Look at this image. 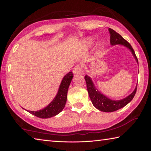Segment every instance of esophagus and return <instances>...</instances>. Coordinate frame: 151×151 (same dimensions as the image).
Returning a JSON list of instances; mask_svg holds the SVG:
<instances>
[{"mask_svg": "<svg viewBox=\"0 0 151 151\" xmlns=\"http://www.w3.org/2000/svg\"><path fill=\"white\" fill-rule=\"evenodd\" d=\"M83 72V68L81 66H76L74 68H73V73L75 75H78V74H81Z\"/></svg>", "mask_w": 151, "mask_h": 151, "instance_id": "esophagus-1", "label": "esophagus"}]
</instances>
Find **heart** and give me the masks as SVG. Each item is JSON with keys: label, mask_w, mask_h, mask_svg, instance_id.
Wrapping results in <instances>:
<instances>
[{"label": "heart", "mask_w": 151, "mask_h": 151, "mask_svg": "<svg viewBox=\"0 0 151 151\" xmlns=\"http://www.w3.org/2000/svg\"><path fill=\"white\" fill-rule=\"evenodd\" d=\"M83 42L85 46L89 47L91 46H92L94 42V41L92 38H86L83 41Z\"/></svg>", "instance_id": "obj_1"}]
</instances>
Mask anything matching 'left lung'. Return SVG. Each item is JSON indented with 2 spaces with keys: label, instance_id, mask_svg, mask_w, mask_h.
Instances as JSON below:
<instances>
[{
  "label": "left lung",
  "instance_id": "obj_1",
  "mask_svg": "<svg viewBox=\"0 0 151 151\" xmlns=\"http://www.w3.org/2000/svg\"><path fill=\"white\" fill-rule=\"evenodd\" d=\"M109 31L110 35V45L112 46L120 45L127 48L131 51L133 57L135 59L136 62L138 64V60L135 54V51L129 42L125 40L120 34L116 33L114 30L109 28ZM85 79L86 81L88 93H89V96L91 100L93 106L96 109L104 112H114V111L124 107L132 101L135 95L136 91H137V84L136 85V87L133 91L126 97L120 99V100H112L99 91L98 89H96L95 84L92 81V79L89 76H85Z\"/></svg>",
  "mask_w": 151,
  "mask_h": 151
}]
</instances>
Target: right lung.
Instances as JSON below:
<instances>
[{
	"mask_svg": "<svg viewBox=\"0 0 151 151\" xmlns=\"http://www.w3.org/2000/svg\"><path fill=\"white\" fill-rule=\"evenodd\" d=\"M73 77V73L72 72H68L64 76L59 86L57 94L46 107L37 111L27 110V112L41 118H49L58 114L63 110L66 105L68 90Z\"/></svg>",
	"mask_w": 151,
	"mask_h": 151,
	"instance_id": "add662e5",
	"label": "right lung"
}]
</instances>
